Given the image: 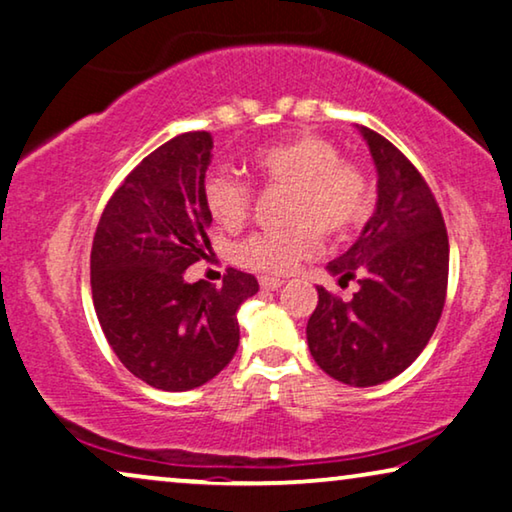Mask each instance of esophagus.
Masks as SVG:
<instances>
[{
	"mask_svg": "<svg viewBox=\"0 0 512 512\" xmlns=\"http://www.w3.org/2000/svg\"><path fill=\"white\" fill-rule=\"evenodd\" d=\"M281 284H284V279L279 277H261V288H268V291H277Z\"/></svg>",
	"mask_w": 512,
	"mask_h": 512,
	"instance_id": "34e87169",
	"label": "esophagus"
}]
</instances>
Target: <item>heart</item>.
<instances>
[{
	"instance_id": "1",
	"label": "heart",
	"mask_w": 512,
	"mask_h": 512,
	"mask_svg": "<svg viewBox=\"0 0 512 512\" xmlns=\"http://www.w3.org/2000/svg\"><path fill=\"white\" fill-rule=\"evenodd\" d=\"M249 173L263 187L286 189L284 224L277 233H254L235 244V261L249 270L279 274L314 254L321 235L342 240L369 214V177L358 161L339 157L330 138L298 131L265 145L249 159ZM207 212L224 228H238L254 205V189L226 170L205 177Z\"/></svg>"
}]
</instances>
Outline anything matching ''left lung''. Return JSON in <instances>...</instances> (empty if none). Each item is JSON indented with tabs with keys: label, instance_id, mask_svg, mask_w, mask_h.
<instances>
[{
	"label": "left lung",
	"instance_id": "obj_1",
	"mask_svg": "<svg viewBox=\"0 0 512 512\" xmlns=\"http://www.w3.org/2000/svg\"><path fill=\"white\" fill-rule=\"evenodd\" d=\"M376 170L379 203L365 231L328 270L351 300L318 288L307 323L316 365L332 379L367 388L395 379L434 335L448 291V233L420 170L381 133L362 127Z\"/></svg>",
	"mask_w": 512,
	"mask_h": 512
}]
</instances>
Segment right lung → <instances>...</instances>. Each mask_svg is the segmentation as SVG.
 Here are the masks:
<instances>
[{"label": "right lung", "mask_w": 512, "mask_h": 512, "mask_svg": "<svg viewBox=\"0 0 512 512\" xmlns=\"http://www.w3.org/2000/svg\"><path fill=\"white\" fill-rule=\"evenodd\" d=\"M212 136L170 138L124 177L92 242V300L110 348L159 390L214 379L240 344L238 309L258 291L254 274L228 268L224 284H187L184 270L210 254L203 198Z\"/></svg>", "instance_id": "obj_1"}]
</instances>
